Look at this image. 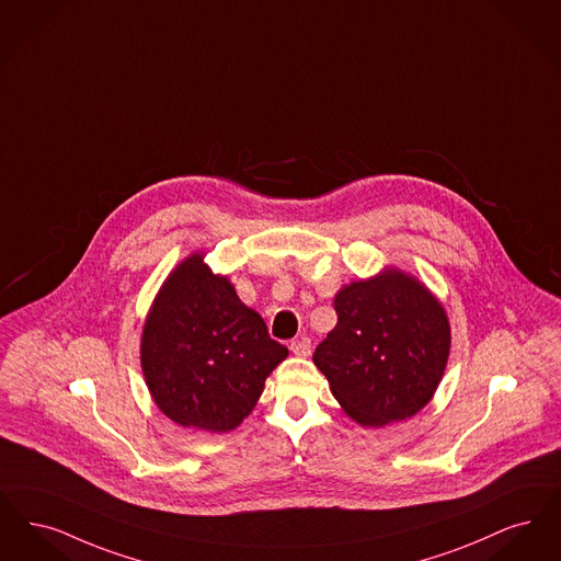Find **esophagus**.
<instances>
[{"mask_svg": "<svg viewBox=\"0 0 561 561\" xmlns=\"http://www.w3.org/2000/svg\"><path fill=\"white\" fill-rule=\"evenodd\" d=\"M291 352L295 354V356H299V358H306V356H310V352H312L310 340H306V337H301V340H295V342H291Z\"/></svg>", "mask_w": 561, "mask_h": 561, "instance_id": "34e87169", "label": "esophagus"}]
</instances>
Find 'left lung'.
Wrapping results in <instances>:
<instances>
[{"mask_svg": "<svg viewBox=\"0 0 561 561\" xmlns=\"http://www.w3.org/2000/svg\"><path fill=\"white\" fill-rule=\"evenodd\" d=\"M337 324L312 356L343 413L363 427L411 419L438 390L450 354V322L416 276L386 266L343 285Z\"/></svg>", "mask_w": 561, "mask_h": 561, "instance_id": "8db88e82", "label": "left lung"}]
</instances>
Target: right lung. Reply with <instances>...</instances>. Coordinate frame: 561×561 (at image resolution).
<instances>
[{"instance_id":"obj_1","label":"right lung","mask_w":561,"mask_h":561,"mask_svg":"<svg viewBox=\"0 0 561 561\" xmlns=\"http://www.w3.org/2000/svg\"><path fill=\"white\" fill-rule=\"evenodd\" d=\"M287 356L230 278L205 264L203 251L171 270L140 340V365L159 411L182 427L211 434L243 423Z\"/></svg>"}]
</instances>
